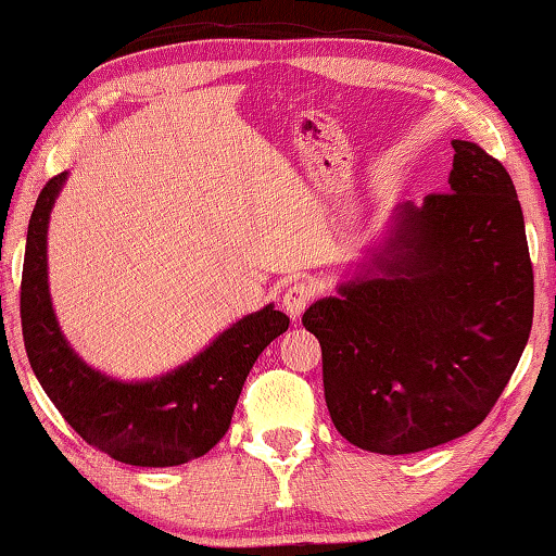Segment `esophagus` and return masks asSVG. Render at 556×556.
Returning a JSON list of instances; mask_svg holds the SVG:
<instances>
[{
	"label": "esophagus",
	"mask_w": 556,
	"mask_h": 556,
	"mask_svg": "<svg viewBox=\"0 0 556 556\" xmlns=\"http://www.w3.org/2000/svg\"><path fill=\"white\" fill-rule=\"evenodd\" d=\"M314 299V289L309 285H304V281H296V285H292L285 292V296H281V306H285V312L292 316V319H296V316H302L306 306L312 304Z\"/></svg>",
	"instance_id": "34e87169"
}]
</instances>
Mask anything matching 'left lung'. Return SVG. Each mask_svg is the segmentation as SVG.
<instances>
[{
	"label": "left lung",
	"mask_w": 556,
	"mask_h": 556,
	"mask_svg": "<svg viewBox=\"0 0 556 556\" xmlns=\"http://www.w3.org/2000/svg\"><path fill=\"white\" fill-rule=\"evenodd\" d=\"M451 192L395 207L364 271L304 312L324 395L361 451L420 453L488 418L527 346L534 275L505 165L453 140Z\"/></svg>",
	"instance_id": "left-lung-1"
}]
</instances>
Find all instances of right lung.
<instances>
[{
	"label": "right lung",
	"instance_id": "right-lung-1",
	"mask_svg": "<svg viewBox=\"0 0 556 556\" xmlns=\"http://www.w3.org/2000/svg\"><path fill=\"white\" fill-rule=\"evenodd\" d=\"M66 175L43 185L26 232L22 333L34 376L68 426L113 460L138 468L195 460L227 433L247 374L289 329V316L267 304L235 321L188 364L151 381H118L96 371L68 346L49 294V215Z\"/></svg>",
	"mask_w": 556,
	"mask_h": 556
}]
</instances>
